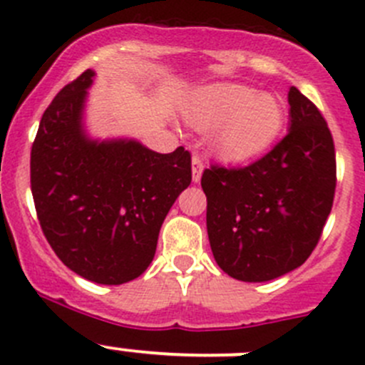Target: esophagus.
<instances>
[{
	"label": "esophagus",
	"instance_id": "obj_1",
	"mask_svg": "<svg viewBox=\"0 0 365 365\" xmlns=\"http://www.w3.org/2000/svg\"><path fill=\"white\" fill-rule=\"evenodd\" d=\"M203 169H205V162L201 159L197 153L192 155V182H200L201 175H203Z\"/></svg>",
	"mask_w": 365,
	"mask_h": 365
}]
</instances>
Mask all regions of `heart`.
Segmentation results:
<instances>
[{"label": "heart", "instance_id": "b5f03b06", "mask_svg": "<svg viewBox=\"0 0 365 365\" xmlns=\"http://www.w3.org/2000/svg\"><path fill=\"white\" fill-rule=\"evenodd\" d=\"M189 125L212 130L213 152L224 160L245 162L267 152L281 134L282 106L272 93L242 84H215L185 109Z\"/></svg>", "mask_w": 365, "mask_h": 365}]
</instances>
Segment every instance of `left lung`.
<instances>
[{
    "label": "left lung",
    "mask_w": 365,
    "mask_h": 365,
    "mask_svg": "<svg viewBox=\"0 0 365 365\" xmlns=\"http://www.w3.org/2000/svg\"><path fill=\"white\" fill-rule=\"evenodd\" d=\"M288 134L245 168L201 176L206 230L217 264L233 279L264 282L305 263L330 215L336 150L325 118L289 88Z\"/></svg>",
    "instance_id": "left-lung-1"
}]
</instances>
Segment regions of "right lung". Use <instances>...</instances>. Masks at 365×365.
<instances>
[{"mask_svg":"<svg viewBox=\"0 0 365 365\" xmlns=\"http://www.w3.org/2000/svg\"><path fill=\"white\" fill-rule=\"evenodd\" d=\"M95 72L54 97L31 146V192L47 242L72 272L97 284L139 277L155 256L169 208L190 185L183 146L157 153L135 139H91L83 113Z\"/></svg>","mask_w":365,"mask_h":365,"instance_id":"right-lung-1","label":"right lung"}]
</instances>
